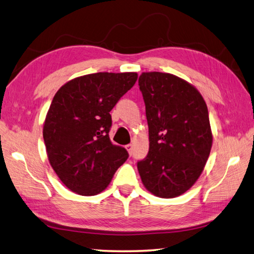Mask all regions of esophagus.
<instances>
[{"mask_svg": "<svg viewBox=\"0 0 254 254\" xmlns=\"http://www.w3.org/2000/svg\"><path fill=\"white\" fill-rule=\"evenodd\" d=\"M126 149L128 150L129 155L132 154V145H131V143H128V145H126Z\"/></svg>", "mask_w": 254, "mask_h": 254, "instance_id": "34e87169", "label": "esophagus"}]
</instances>
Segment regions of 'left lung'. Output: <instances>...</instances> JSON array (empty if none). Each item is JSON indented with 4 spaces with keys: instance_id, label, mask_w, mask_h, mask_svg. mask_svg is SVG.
I'll return each mask as SVG.
<instances>
[{
    "instance_id": "8db88e82",
    "label": "left lung",
    "mask_w": 254,
    "mask_h": 254,
    "mask_svg": "<svg viewBox=\"0 0 254 254\" xmlns=\"http://www.w3.org/2000/svg\"><path fill=\"white\" fill-rule=\"evenodd\" d=\"M149 128V151L137 162L143 186L175 198L201 175L212 146L207 105L197 89L177 76L150 71L138 79Z\"/></svg>"
}]
</instances>
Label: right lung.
<instances>
[{
	"instance_id": "add662e5",
	"label": "right lung",
	"mask_w": 254,
	"mask_h": 254,
	"mask_svg": "<svg viewBox=\"0 0 254 254\" xmlns=\"http://www.w3.org/2000/svg\"><path fill=\"white\" fill-rule=\"evenodd\" d=\"M137 73H95L57 90L43 128L50 164L74 192L95 195L127 160L124 147L109 139L111 111L133 85Z\"/></svg>"
}]
</instances>
